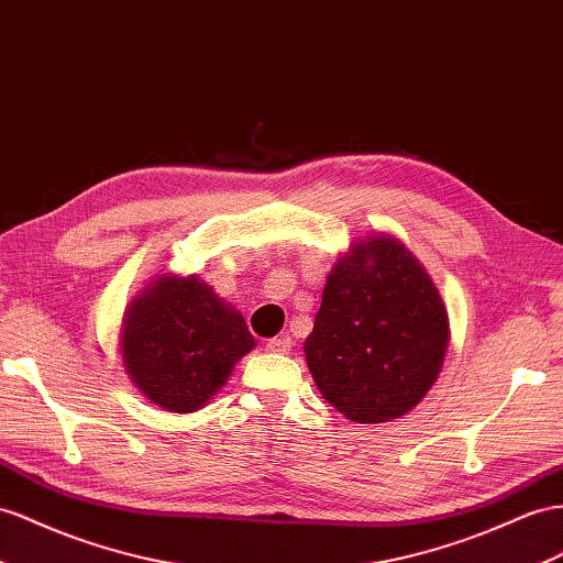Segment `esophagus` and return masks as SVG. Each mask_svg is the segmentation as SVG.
<instances>
[{"mask_svg":"<svg viewBox=\"0 0 563 563\" xmlns=\"http://www.w3.org/2000/svg\"><path fill=\"white\" fill-rule=\"evenodd\" d=\"M266 350L273 352V354H290V350H292V338H287V335L271 338V340L266 342Z\"/></svg>","mask_w":563,"mask_h":563,"instance_id":"34e87169","label":"esophagus"}]
</instances>
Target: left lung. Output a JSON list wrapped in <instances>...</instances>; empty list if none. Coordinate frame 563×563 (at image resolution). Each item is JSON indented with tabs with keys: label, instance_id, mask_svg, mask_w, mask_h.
<instances>
[{
	"label": "left lung",
	"instance_id": "left-lung-1",
	"mask_svg": "<svg viewBox=\"0 0 563 563\" xmlns=\"http://www.w3.org/2000/svg\"><path fill=\"white\" fill-rule=\"evenodd\" d=\"M450 319L426 268L395 238L352 244L330 273L305 342L311 376L342 416L385 423L435 383Z\"/></svg>",
	"mask_w": 563,
	"mask_h": 563
}]
</instances>
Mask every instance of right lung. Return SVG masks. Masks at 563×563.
Listing matches in <instances>:
<instances>
[{
  "label": "right lung",
  "mask_w": 563,
  "mask_h": 563,
  "mask_svg": "<svg viewBox=\"0 0 563 563\" xmlns=\"http://www.w3.org/2000/svg\"><path fill=\"white\" fill-rule=\"evenodd\" d=\"M254 347L242 313L209 285L164 276L133 301L123 323V364L156 407L190 413L219 390Z\"/></svg>",
  "instance_id": "add662e5"
}]
</instances>
